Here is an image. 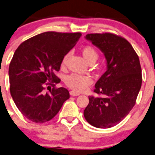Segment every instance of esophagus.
Here are the masks:
<instances>
[{
	"instance_id": "obj_1",
	"label": "esophagus",
	"mask_w": 155,
	"mask_h": 155,
	"mask_svg": "<svg viewBox=\"0 0 155 155\" xmlns=\"http://www.w3.org/2000/svg\"><path fill=\"white\" fill-rule=\"evenodd\" d=\"M70 94L71 96H78V95H79V93L76 92H75V91H71Z\"/></svg>"
}]
</instances>
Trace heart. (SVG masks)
I'll list each match as a JSON object with an SVG mask.
<instances>
[{"mask_svg": "<svg viewBox=\"0 0 155 155\" xmlns=\"http://www.w3.org/2000/svg\"><path fill=\"white\" fill-rule=\"evenodd\" d=\"M81 55L89 64H93L99 58V53L95 48L91 45L84 46L81 50ZM69 54H66L62 60L61 66L64 67L68 61ZM65 84L68 87L75 92H84L92 84V78L88 76L73 74L65 79Z\"/></svg>", "mask_w": 155, "mask_h": 155, "instance_id": "1", "label": "heart"}]
</instances>
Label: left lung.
<instances>
[{"mask_svg": "<svg viewBox=\"0 0 155 155\" xmlns=\"http://www.w3.org/2000/svg\"><path fill=\"white\" fill-rule=\"evenodd\" d=\"M86 39L103 52L107 69L94 89L103 97L89 96L84 115L94 127H113L124 120L135 105L142 82L140 61L130 42L120 35L94 33L87 34Z\"/></svg>", "mask_w": 155, "mask_h": 155, "instance_id": "left-lung-1", "label": "left lung"}]
</instances>
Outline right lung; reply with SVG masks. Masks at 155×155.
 <instances>
[{"instance_id": "right-lung-1", "label": "right lung", "mask_w": 155, "mask_h": 155, "mask_svg": "<svg viewBox=\"0 0 155 155\" xmlns=\"http://www.w3.org/2000/svg\"><path fill=\"white\" fill-rule=\"evenodd\" d=\"M81 36V32L46 31L25 40L16 50L8 68L10 92L29 120L37 124L50 120L70 97L68 89L55 87L61 80L54 72L59 71L63 57ZM48 84L53 89L45 93L44 86Z\"/></svg>"}]
</instances>
